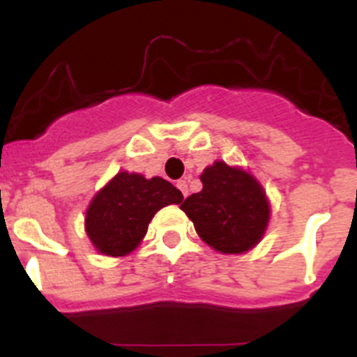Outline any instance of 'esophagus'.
Masks as SVG:
<instances>
[{"label": "esophagus", "mask_w": 357, "mask_h": 357, "mask_svg": "<svg viewBox=\"0 0 357 357\" xmlns=\"http://www.w3.org/2000/svg\"><path fill=\"white\" fill-rule=\"evenodd\" d=\"M176 188L181 189V193L184 195V197H188V193H189L188 182H185V181H176Z\"/></svg>", "instance_id": "esophagus-1"}]
</instances>
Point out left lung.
Returning a JSON list of instances; mask_svg holds the SVG:
<instances>
[{"mask_svg": "<svg viewBox=\"0 0 357 357\" xmlns=\"http://www.w3.org/2000/svg\"><path fill=\"white\" fill-rule=\"evenodd\" d=\"M200 181V193L188 197L181 206L198 236L223 254H241L257 245L270 218L259 182L222 160L204 169Z\"/></svg>", "mask_w": 357, "mask_h": 357, "instance_id": "8db88e82", "label": "left lung"}]
</instances>
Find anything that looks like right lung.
Returning <instances> with one entry per match:
<instances>
[{
  "instance_id": "obj_1",
  "label": "right lung",
  "mask_w": 357,
  "mask_h": 357,
  "mask_svg": "<svg viewBox=\"0 0 357 357\" xmlns=\"http://www.w3.org/2000/svg\"><path fill=\"white\" fill-rule=\"evenodd\" d=\"M182 198L181 191L160 176L146 181L137 173L121 172L93 198L85 230L102 254L127 255L144 238L153 214L169 204H181Z\"/></svg>"
}]
</instances>
